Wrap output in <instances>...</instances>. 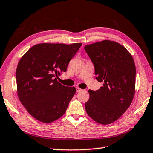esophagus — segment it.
<instances>
[{"label": "esophagus", "instance_id": "esophagus-1", "mask_svg": "<svg viewBox=\"0 0 153 153\" xmlns=\"http://www.w3.org/2000/svg\"><path fill=\"white\" fill-rule=\"evenodd\" d=\"M82 90V89H81V88H78V87H77V88H76V91L77 92H79V91H81Z\"/></svg>", "mask_w": 153, "mask_h": 153}]
</instances>
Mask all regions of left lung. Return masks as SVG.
<instances>
[{"instance_id": "1", "label": "left lung", "mask_w": 153, "mask_h": 153, "mask_svg": "<svg viewBox=\"0 0 153 153\" xmlns=\"http://www.w3.org/2000/svg\"><path fill=\"white\" fill-rule=\"evenodd\" d=\"M95 67V74L103 87L89 89L85 103L88 115L102 125L117 120L133 100L136 68L134 59L125 48L114 41L103 40L84 47Z\"/></svg>"}]
</instances>
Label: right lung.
<instances>
[{"label":"right lung","mask_w":153,"mask_h":153,"mask_svg":"<svg viewBox=\"0 0 153 153\" xmlns=\"http://www.w3.org/2000/svg\"><path fill=\"white\" fill-rule=\"evenodd\" d=\"M82 43H42L30 48L18 64L16 77L19 100L33 117L52 123L64 114L76 89L57 79L66 71Z\"/></svg>","instance_id":"right-lung-1"}]
</instances>
